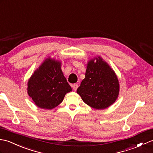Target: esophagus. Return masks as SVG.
Returning <instances> with one entry per match:
<instances>
[{
	"label": "esophagus",
	"mask_w": 153,
	"mask_h": 153,
	"mask_svg": "<svg viewBox=\"0 0 153 153\" xmlns=\"http://www.w3.org/2000/svg\"><path fill=\"white\" fill-rule=\"evenodd\" d=\"M78 87H79V85H78V84H73V85H72V88H73V89L74 90H76Z\"/></svg>",
	"instance_id": "esophagus-1"
}]
</instances>
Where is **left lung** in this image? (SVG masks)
Listing matches in <instances>:
<instances>
[{"label":"left lung","mask_w":153,"mask_h":153,"mask_svg":"<svg viewBox=\"0 0 153 153\" xmlns=\"http://www.w3.org/2000/svg\"><path fill=\"white\" fill-rule=\"evenodd\" d=\"M119 88L114 71L99 56L88 62L85 79L76 91L88 105L96 109H104L117 100Z\"/></svg>","instance_id":"left-lung-1"}]
</instances>
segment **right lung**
<instances>
[{
    "instance_id": "1",
    "label": "right lung",
    "mask_w": 153,
    "mask_h": 153,
    "mask_svg": "<svg viewBox=\"0 0 153 153\" xmlns=\"http://www.w3.org/2000/svg\"><path fill=\"white\" fill-rule=\"evenodd\" d=\"M59 61L48 58L32 74L27 83V93L38 107L52 109L72 91L61 69Z\"/></svg>"
}]
</instances>
